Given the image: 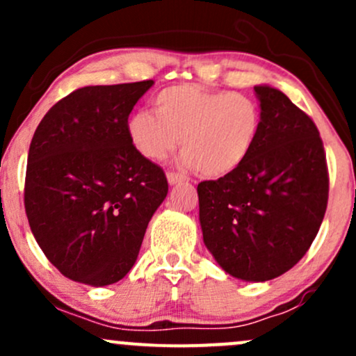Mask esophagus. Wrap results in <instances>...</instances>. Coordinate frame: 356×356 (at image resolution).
Listing matches in <instances>:
<instances>
[{
    "instance_id": "34e87169",
    "label": "esophagus",
    "mask_w": 356,
    "mask_h": 356,
    "mask_svg": "<svg viewBox=\"0 0 356 356\" xmlns=\"http://www.w3.org/2000/svg\"><path fill=\"white\" fill-rule=\"evenodd\" d=\"M184 179H186V177H184V175H181V174H177V172H169V174H167V181H169L170 186L182 182Z\"/></svg>"
}]
</instances>
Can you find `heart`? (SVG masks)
<instances>
[{
    "mask_svg": "<svg viewBox=\"0 0 356 356\" xmlns=\"http://www.w3.org/2000/svg\"><path fill=\"white\" fill-rule=\"evenodd\" d=\"M152 105L154 113L137 112L127 124L137 152L149 161H164L181 142L182 164L204 177L234 172L259 134V107L244 93L181 83L161 90Z\"/></svg>",
    "mask_w": 356,
    "mask_h": 356,
    "instance_id": "heart-1",
    "label": "heart"
}]
</instances>
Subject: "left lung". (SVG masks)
<instances>
[{
  "label": "left lung",
  "mask_w": 356,
  "mask_h": 356,
  "mask_svg": "<svg viewBox=\"0 0 356 356\" xmlns=\"http://www.w3.org/2000/svg\"><path fill=\"white\" fill-rule=\"evenodd\" d=\"M261 127L234 172L197 186L204 244L227 275L275 280L306 254L328 204V165L314 122L283 92L257 85Z\"/></svg>",
  "instance_id": "left-lung-1"
}]
</instances>
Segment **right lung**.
<instances>
[{
    "mask_svg": "<svg viewBox=\"0 0 356 356\" xmlns=\"http://www.w3.org/2000/svg\"><path fill=\"white\" fill-rule=\"evenodd\" d=\"M152 85L75 90L48 110L31 138L28 222L48 261L76 283L120 281L169 191L164 170L142 157L127 134L134 105Z\"/></svg>",
    "mask_w": 356,
    "mask_h": 356,
    "instance_id": "obj_1",
    "label": "right lung"
}]
</instances>
